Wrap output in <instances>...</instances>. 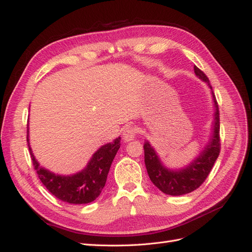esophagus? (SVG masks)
Instances as JSON below:
<instances>
[{
    "label": "esophagus",
    "instance_id": "esophagus-1",
    "mask_svg": "<svg viewBox=\"0 0 252 252\" xmlns=\"http://www.w3.org/2000/svg\"><path fill=\"white\" fill-rule=\"evenodd\" d=\"M135 136V129L132 126H127L124 128L123 133H122V138L125 142H130L134 139Z\"/></svg>",
    "mask_w": 252,
    "mask_h": 252
}]
</instances>
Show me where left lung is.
<instances>
[{
    "label": "left lung",
    "instance_id": "left-lung-1",
    "mask_svg": "<svg viewBox=\"0 0 252 252\" xmlns=\"http://www.w3.org/2000/svg\"><path fill=\"white\" fill-rule=\"evenodd\" d=\"M194 73L201 81L207 84L211 89L213 102V121L209 140L191 162L181 168H169L159 158L149 141L144 143L145 165L151 182L162 192L169 195H182L193 191L199 188L207 178L213 164L220 155V113L216 95L206 74L194 66Z\"/></svg>",
    "mask_w": 252,
    "mask_h": 252
}]
</instances>
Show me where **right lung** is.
I'll list each match as a JSON object with an SVG mask.
<instances>
[{
  "label": "right lung",
  "instance_id": "right-lung-1",
  "mask_svg": "<svg viewBox=\"0 0 252 252\" xmlns=\"http://www.w3.org/2000/svg\"><path fill=\"white\" fill-rule=\"evenodd\" d=\"M121 138L103 145L90 158L87 165L72 174L55 173L36 161L29 143L27 126V143L32 163L39 179L59 200L69 204H87L100 195L106 184L111 163L121 146Z\"/></svg>",
  "mask_w": 252,
  "mask_h": 252
}]
</instances>
